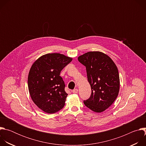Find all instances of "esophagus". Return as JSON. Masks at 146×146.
<instances>
[{
	"label": "esophagus",
	"mask_w": 146,
	"mask_h": 146,
	"mask_svg": "<svg viewBox=\"0 0 146 146\" xmlns=\"http://www.w3.org/2000/svg\"><path fill=\"white\" fill-rule=\"evenodd\" d=\"M72 92L73 94H77L78 92V90L77 89H74L73 91H72Z\"/></svg>",
	"instance_id": "obj_1"
}]
</instances>
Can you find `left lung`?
Here are the masks:
<instances>
[{
	"mask_svg": "<svg viewBox=\"0 0 146 146\" xmlns=\"http://www.w3.org/2000/svg\"><path fill=\"white\" fill-rule=\"evenodd\" d=\"M78 60L86 68L91 95L84 105L91 110L101 113L116 99L119 90L118 69L113 60L99 51H90L80 56Z\"/></svg>",
	"mask_w": 146,
	"mask_h": 146,
	"instance_id": "1",
	"label": "left lung"
}]
</instances>
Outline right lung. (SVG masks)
<instances>
[{"mask_svg":"<svg viewBox=\"0 0 146 146\" xmlns=\"http://www.w3.org/2000/svg\"><path fill=\"white\" fill-rule=\"evenodd\" d=\"M72 60L63 54L52 53L41 56L32 65L28 89L35 105L43 111L52 114L64 107L68 94L60 73Z\"/></svg>","mask_w":146,"mask_h":146,"instance_id":"add662e5","label":"right lung"}]
</instances>
